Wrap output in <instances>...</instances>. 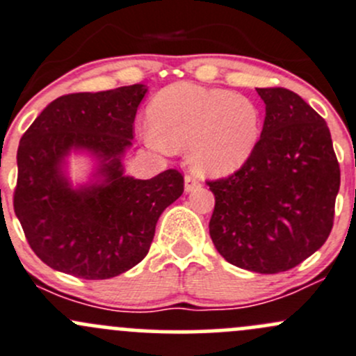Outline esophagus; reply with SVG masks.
I'll return each instance as SVG.
<instances>
[{"instance_id": "34e87169", "label": "esophagus", "mask_w": 356, "mask_h": 356, "mask_svg": "<svg viewBox=\"0 0 356 356\" xmlns=\"http://www.w3.org/2000/svg\"><path fill=\"white\" fill-rule=\"evenodd\" d=\"M200 186V181L199 178L195 177V175H186L185 177V190L186 192H193V190H197Z\"/></svg>"}]
</instances>
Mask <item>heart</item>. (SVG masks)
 I'll use <instances>...</instances> for the list:
<instances>
[{
    "label": "heart",
    "mask_w": 356,
    "mask_h": 356,
    "mask_svg": "<svg viewBox=\"0 0 356 356\" xmlns=\"http://www.w3.org/2000/svg\"><path fill=\"white\" fill-rule=\"evenodd\" d=\"M149 123L152 145L190 147L200 175L226 177L240 170L257 147L262 111L250 97L183 82L152 99Z\"/></svg>",
    "instance_id": "heart-1"
}]
</instances>
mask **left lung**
Masks as SVG:
<instances>
[{
    "mask_svg": "<svg viewBox=\"0 0 356 356\" xmlns=\"http://www.w3.org/2000/svg\"><path fill=\"white\" fill-rule=\"evenodd\" d=\"M257 92L266 102L257 147L240 170L205 181L216 197L209 233L229 264L276 274L325 243L341 171L317 111L283 87Z\"/></svg>",
    "mask_w": 356,
    "mask_h": 356,
    "instance_id": "left-lung-1",
    "label": "left lung"
}]
</instances>
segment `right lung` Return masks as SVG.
<instances>
[{"label":"right lung","mask_w":356,"mask_h":356,"mask_svg":"<svg viewBox=\"0 0 356 356\" xmlns=\"http://www.w3.org/2000/svg\"><path fill=\"white\" fill-rule=\"evenodd\" d=\"M147 87L75 92L54 99L20 138L13 209L34 254L82 280H109L137 266L151 248L156 222L183 193V175L124 177L122 156ZM103 157L101 186L72 191L60 175L70 148Z\"/></svg>","instance_id":"right-lung-1"}]
</instances>
